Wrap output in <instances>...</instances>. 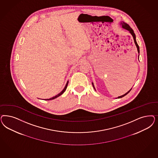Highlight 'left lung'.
Wrapping results in <instances>:
<instances>
[{"instance_id": "8db88e82", "label": "left lung", "mask_w": 158, "mask_h": 158, "mask_svg": "<svg viewBox=\"0 0 158 158\" xmlns=\"http://www.w3.org/2000/svg\"><path fill=\"white\" fill-rule=\"evenodd\" d=\"M121 26H122V27L123 28H124V29H125V30H126L128 31H129V32L131 34V35L132 36V38H133V40H134V43H135V46L137 47V51L138 52V53H139V46H138V45L137 42V41H136V36H135V34H134V31L132 30V28L130 27V26L128 25L127 23H124V22H120V24ZM138 59H139V56H138ZM92 86L94 87V89L96 91V89H95V87H94V83L93 82H92ZM131 89L132 88H131L127 92H126L125 94H124V95H121V96H120V97H118L117 98H116V99H117V98H122V97H124V96H126L127 94H128L130 91L131 90Z\"/></svg>"}]
</instances>
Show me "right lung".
Masks as SVG:
<instances>
[{
  "label": "right lung",
  "instance_id": "1",
  "mask_svg": "<svg viewBox=\"0 0 158 158\" xmlns=\"http://www.w3.org/2000/svg\"><path fill=\"white\" fill-rule=\"evenodd\" d=\"M68 82H69V81H67V82L66 84V85H65V87L64 88V89L61 91L59 94H58L57 95H56V96H55V97H52V98H49V99H44V100H45V101H49V100H52V99H55L56 98H57V97H59V96H60L61 95H62L64 91H66V89L67 87V85H68Z\"/></svg>",
  "mask_w": 158,
  "mask_h": 158
}]
</instances>
